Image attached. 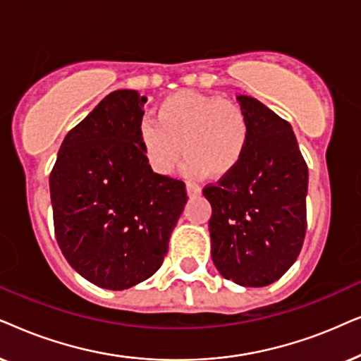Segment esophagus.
<instances>
[{
	"mask_svg": "<svg viewBox=\"0 0 361 361\" xmlns=\"http://www.w3.org/2000/svg\"><path fill=\"white\" fill-rule=\"evenodd\" d=\"M186 190H188V195L190 196L201 195V186L193 183V181H188V185H186Z\"/></svg>",
	"mask_w": 361,
	"mask_h": 361,
	"instance_id": "1",
	"label": "esophagus"
}]
</instances>
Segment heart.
<instances>
[{"label": "heart", "mask_w": 361, "mask_h": 361, "mask_svg": "<svg viewBox=\"0 0 361 361\" xmlns=\"http://www.w3.org/2000/svg\"><path fill=\"white\" fill-rule=\"evenodd\" d=\"M138 140L158 173H170L183 148L185 171L223 178L236 170L249 145V120L239 105L218 95L180 90L163 99L157 120L145 118Z\"/></svg>", "instance_id": "1"}]
</instances>
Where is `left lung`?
I'll use <instances>...</instances> for the list:
<instances>
[{"mask_svg": "<svg viewBox=\"0 0 361 361\" xmlns=\"http://www.w3.org/2000/svg\"><path fill=\"white\" fill-rule=\"evenodd\" d=\"M238 99L249 120L246 153L236 170L203 188L213 208L211 256L224 279L264 287L300 254L309 168L287 120L256 99Z\"/></svg>", "mask_w": 361, "mask_h": 361, "instance_id": "8db88e82", "label": "left lung"}]
</instances>
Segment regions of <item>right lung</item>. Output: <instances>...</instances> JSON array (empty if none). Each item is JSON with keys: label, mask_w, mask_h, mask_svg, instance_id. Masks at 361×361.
<instances>
[{"label": "right lung", "mask_w": 361, "mask_h": 361, "mask_svg": "<svg viewBox=\"0 0 361 361\" xmlns=\"http://www.w3.org/2000/svg\"><path fill=\"white\" fill-rule=\"evenodd\" d=\"M145 95L110 92L67 133L49 175L57 244L92 284L123 290L161 267L188 195L138 140Z\"/></svg>", "instance_id": "add662e5"}]
</instances>
